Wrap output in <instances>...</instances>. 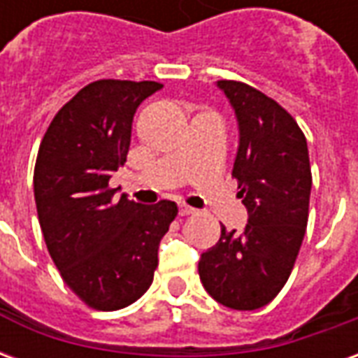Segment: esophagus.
<instances>
[{
	"label": "esophagus",
	"mask_w": 358,
	"mask_h": 358,
	"mask_svg": "<svg viewBox=\"0 0 358 358\" xmlns=\"http://www.w3.org/2000/svg\"><path fill=\"white\" fill-rule=\"evenodd\" d=\"M178 210H180V215H182V217H187V215H194V213H195L194 207H189V205H186V203H180Z\"/></svg>",
	"instance_id": "1"
}]
</instances>
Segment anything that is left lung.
I'll return each instance as SVG.
<instances>
[{"instance_id":"1","label":"left lung","mask_w":358,"mask_h":358,"mask_svg":"<svg viewBox=\"0 0 358 358\" xmlns=\"http://www.w3.org/2000/svg\"><path fill=\"white\" fill-rule=\"evenodd\" d=\"M217 86L238 120L232 176L248 224L241 232L220 226V240L203 253L197 268L213 299L255 310L284 287L305 238L313 187L307 140L292 115L263 92L234 80Z\"/></svg>"}]
</instances>
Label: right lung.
<instances>
[{
    "instance_id": "obj_1",
    "label": "right lung",
    "mask_w": 358,
    "mask_h": 358,
    "mask_svg": "<svg viewBox=\"0 0 358 358\" xmlns=\"http://www.w3.org/2000/svg\"><path fill=\"white\" fill-rule=\"evenodd\" d=\"M159 82L97 80L51 120L38 151L34 199L43 240L65 284L97 310H118L153 282L174 201L141 205L109 187L124 166L132 120Z\"/></svg>"
}]
</instances>
